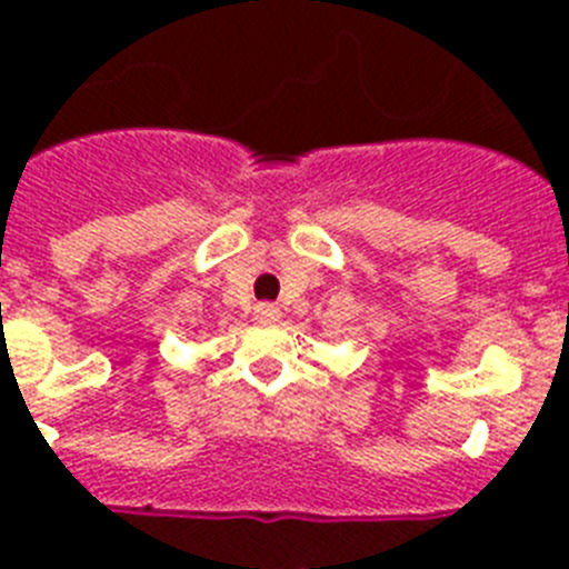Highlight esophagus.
I'll list each match as a JSON object with an SVG mask.
<instances>
[{
    "instance_id": "1",
    "label": "esophagus",
    "mask_w": 569,
    "mask_h": 569,
    "mask_svg": "<svg viewBox=\"0 0 569 569\" xmlns=\"http://www.w3.org/2000/svg\"><path fill=\"white\" fill-rule=\"evenodd\" d=\"M253 316L256 321H261V325H273V321H279L281 310L276 308V305H270V301H261V305H256Z\"/></svg>"
}]
</instances>
